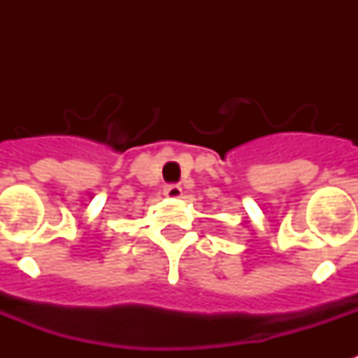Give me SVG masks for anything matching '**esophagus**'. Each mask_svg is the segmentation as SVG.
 Wrapping results in <instances>:
<instances>
[{
  "label": "esophagus",
  "mask_w": 358,
  "mask_h": 358,
  "mask_svg": "<svg viewBox=\"0 0 358 358\" xmlns=\"http://www.w3.org/2000/svg\"><path fill=\"white\" fill-rule=\"evenodd\" d=\"M163 195L167 199H180L182 196V187L178 184H167L163 187Z\"/></svg>",
  "instance_id": "esophagus-1"
}]
</instances>
